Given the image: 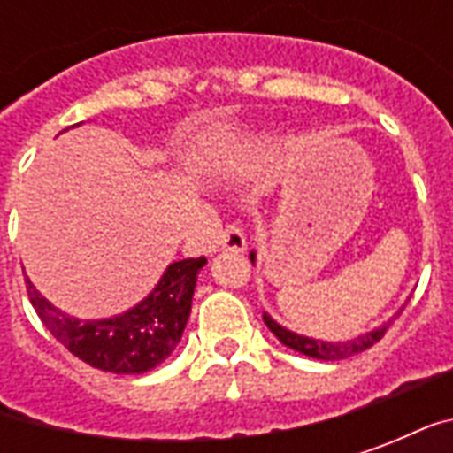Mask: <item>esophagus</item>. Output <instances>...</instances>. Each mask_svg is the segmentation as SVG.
<instances>
[{"label":"esophagus","instance_id":"obj_1","mask_svg":"<svg viewBox=\"0 0 453 453\" xmlns=\"http://www.w3.org/2000/svg\"><path fill=\"white\" fill-rule=\"evenodd\" d=\"M218 247H220L223 252H245V233L237 226H227L226 230L220 233V237H218Z\"/></svg>","mask_w":453,"mask_h":453}]
</instances>
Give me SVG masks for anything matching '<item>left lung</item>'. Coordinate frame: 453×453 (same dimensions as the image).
Returning <instances> with one entry per match:
<instances>
[{
  "label": "left lung",
  "instance_id": "1",
  "mask_svg": "<svg viewBox=\"0 0 453 453\" xmlns=\"http://www.w3.org/2000/svg\"><path fill=\"white\" fill-rule=\"evenodd\" d=\"M250 259H252V265H255V259H257L255 252H250ZM395 315H393V318H395ZM393 318H390L388 323H383L379 325V327L369 330V333L357 334V337H351V340H344V342L315 340V337H308V334H298L294 333V330H286L284 325H279L272 315H266V313H265V323L266 327L276 334V340L281 342V344H286V347H291L294 351H301V354H305V357H313V359L340 361V359H349V357H354V354H359V351L373 347V344L386 334L388 325L393 323Z\"/></svg>",
  "mask_w": 453,
  "mask_h": 453
}]
</instances>
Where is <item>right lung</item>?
Here are the masks:
<instances>
[{
	"instance_id": "1",
	"label": "right lung",
	"mask_w": 453,
	"mask_h": 453,
	"mask_svg": "<svg viewBox=\"0 0 453 453\" xmlns=\"http://www.w3.org/2000/svg\"><path fill=\"white\" fill-rule=\"evenodd\" d=\"M206 257L172 262L157 286L126 313L80 320L55 308L28 279L26 291L55 340L77 359L109 373H145L177 349Z\"/></svg>"
}]
</instances>
